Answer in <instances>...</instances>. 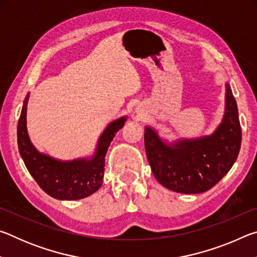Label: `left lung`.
<instances>
[{
	"instance_id": "1",
	"label": "left lung",
	"mask_w": 257,
	"mask_h": 257,
	"mask_svg": "<svg viewBox=\"0 0 257 257\" xmlns=\"http://www.w3.org/2000/svg\"><path fill=\"white\" fill-rule=\"evenodd\" d=\"M144 142L153 175L165 188L182 194L212 188L236 162L241 144L238 107L230 86L227 84L223 121L212 136L167 145L146 127Z\"/></svg>"
}]
</instances>
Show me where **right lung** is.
<instances>
[{"instance_id":"1","label":"right lung","mask_w":257,"mask_h":257,"mask_svg":"<svg viewBox=\"0 0 257 257\" xmlns=\"http://www.w3.org/2000/svg\"><path fill=\"white\" fill-rule=\"evenodd\" d=\"M26 97L18 121V149L26 168L38 186L50 196L58 199H81L97 191L104 176L105 155L115 133L124 124L125 118L113 121L99 137L96 154L92 160L61 162L38 153L29 141L26 127Z\"/></svg>"}]
</instances>
